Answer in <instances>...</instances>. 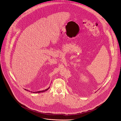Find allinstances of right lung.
Returning <instances> with one entry per match:
<instances>
[{"label": "right lung", "mask_w": 121, "mask_h": 121, "mask_svg": "<svg viewBox=\"0 0 121 121\" xmlns=\"http://www.w3.org/2000/svg\"><path fill=\"white\" fill-rule=\"evenodd\" d=\"M50 86L48 88H47V89H45V90H42V91H37V92H33V93H42V92H45V91H47L49 88H50ZM25 90H26V91H29V92H30V91H29V90H26V89H25ZM31 93H32V92H31Z\"/></svg>", "instance_id": "add662e5"}]
</instances>
